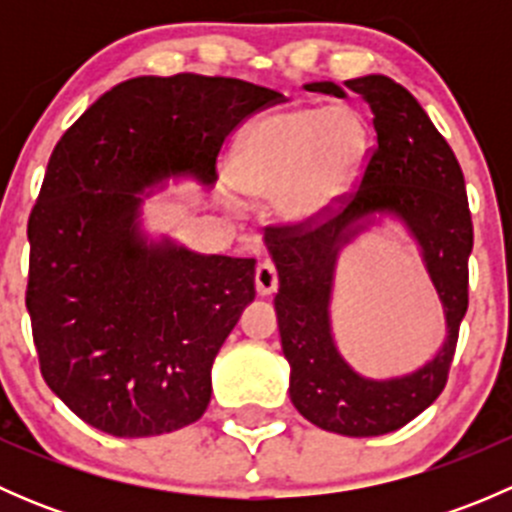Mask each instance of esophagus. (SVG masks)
I'll list each match as a JSON object with an SVG mask.
<instances>
[{
	"mask_svg": "<svg viewBox=\"0 0 512 512\" xmlns=\"http://www.w3.org/2000/svg\"><path fill=\"white\" fill-rule=\"evenodd\" d=\"M255 287L260 297H270L272 292H277V287H280V277H277V270L272 262H260V265H257Z\"/></svg>",
	"mask_w": 512,
	"mask_h": 512,
	"instance_id": "1",
	"label": "esophagus"
}]
</instances>
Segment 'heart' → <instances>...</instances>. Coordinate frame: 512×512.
<instances>
[{"label": "heart", "instance_id": "heart-1", "mask_svg": "<svg viewBox=\"0 0 512 512\" xmlns=\"http://www.w3.org/2000/svg\"><path fill=\"white\" fill-rule=\"evenodd\" d=\"M369 151V126L352 103L287 106L252 121L230 156V178L250 198H275L287 223L337 210L354 190ZM235 203V195L227 193Z\"/></svg>", "mask_w": 512, "mask_h": 512}]
</instances>
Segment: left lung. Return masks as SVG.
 Instances as JSON below:
<instances>
[{"label":"left lung","instance_id":"left-lung-1","mask_svg":"<svg viewBox=\"0 0 512 512\" xmlns=\"http://www.w3.org/2000/svg\"><path fill=\"white\" fill-rule=\"evenodd\" d=\"M312 81L304 89L347 96L374 113L376 148L359 188L342 208L309 227H270L265 245L280 277L275 294L282 352L289 361V399L309 423L339 436L369 438L399 431L443 391L468 309L473 223L463 170L446 138L409 91L381 74ZM384 217L399 219L422 252L447 317V339L423 367L389 380L359 375L331 334V292L341 250Z\"/></svg>","mask_w":512,"mask_h":512}]
</instances>
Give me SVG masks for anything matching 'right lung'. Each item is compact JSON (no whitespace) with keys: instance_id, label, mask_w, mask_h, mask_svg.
Here are the masks:
<instances>
[{"instance_id":"add662e5","label":"right lung","mask_w":512,"mask_h":512,"mask_svg":"<svg viewBox=\"0 0 512 512\" xmlns=\"http://www.w3.org/2000/svg\"><path fill=\"white\" fill-rule=\"evenodd\" d=\"M280 98L225 76H136L56 143L29 215L27 309L41 376L89 426L146 438L208 409L255 260L151 237L141 208L170 178L213 188L232 128Z\"/></svg>"}]
</instances>
